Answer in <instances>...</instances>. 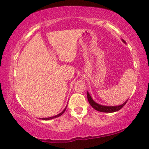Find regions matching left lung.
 Masks as SVG:
<instances>
[{"mask_svg":"<svg viewBox=\"0 0 149 149\" xmlns=\"http://www.w3.org/2000/svg\"><path fill=\"white\" fill-rule=\"evenodd\" d=\"M121 41H122L124 44H126V42H125L123 39H121ZM87 99H88L89 104L92 105L93 108L95 109L96 110L99 111V112H107V113H111V112H117V111L121 110V109L125 105H126L127 101H128V100H127V101H126L124 103L120 105H115V106H107V105H100V104H98L96 103V102H95L94 100H93V98H92V96H90V94H89V93L88 92H87Z\"/></svg>","mask_w":149,"mask_h":149,"instance_id":"1","label":"left lung"}]
</instances>
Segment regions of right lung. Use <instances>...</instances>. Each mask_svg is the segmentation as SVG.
Segmentation results:
<instances>
[{
	"label": "right lung",
	"instance_id": "add662e5",
	"mask_svg": "<svg viewBox=\"0 0 149 149\" xmlns=\"http://www.w3.org/2000/svg\"><path fill=\"white\" fill-rule=\"evenodd\" d=\"M67 106H66L65 108L64 109V110L62 111V112H60V114H57V115H55V116H51V117H48V118H42V119H42V120H50V119H55V118H57V117H58V116H61V115H62V114L64 113V112H65L66 109H67Z\"/></svg>",
	"mask_w": 149,
	"mask_h": 149
}]
</instances>
